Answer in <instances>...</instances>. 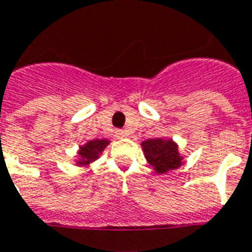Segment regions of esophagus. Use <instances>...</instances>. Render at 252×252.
Segmentation results:
<instances>
[{
  "label": "esophagus",
  "mask_w": 252,
  "mask_h": 252,
  "mask_svg": "<svg viewBox=\"0 0 252 252\" xmlns=\"http://www.w3.org/2000/svg\"><path fill=\"white\" fill-rule=\"evenodd\" d=\"M124 136H125V131H124V130H117V131H116V138L121 139V138H124Z\"/></svg>",
  "instance_id": "obj_1"
}]
</instances>
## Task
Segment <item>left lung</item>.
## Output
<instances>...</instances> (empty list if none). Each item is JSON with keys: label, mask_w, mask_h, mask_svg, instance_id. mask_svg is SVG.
Instances as JSON below:
<instances>
[{"label": "left lung", "mask_w": 252, "mask_h": 252, "mask_svg": "<svg viewBox=\"0 0 252 252\" xmlns=\"http://www.w3.org/2000/svg\"><path fill=\"white\" fill-rule=\"evenodd\" d=\"M144 157L158 173H165L181 165L183 158L179 154L177 144L172 139H147L142 142Z\"/></svg>", "instance_id": "left-lung-1"}]
</instances>
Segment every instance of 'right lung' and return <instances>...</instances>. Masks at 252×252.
Returning a JSON list of instances; mask_svg holds the SVG:
<instances>
[{
  "mask_svg": "<svg viewBox=\"0 0 252 252\" xmlns=\"http://www.w3.org/2000/svg\"><path fill=\"white\" fill-rule=\"evenodd\" d=\"M109 144L108 139H94L89 140L88 143L80 147L79 155L80 159L77 160L79 165H88L95 159H98L101 153L104 151V148Z\"/></svg>",
  "mask_w": 252,
  "mask_h": 252,
  "instance_id": "right-lung-1",
  "label": "right lung"
}]
</instances>
